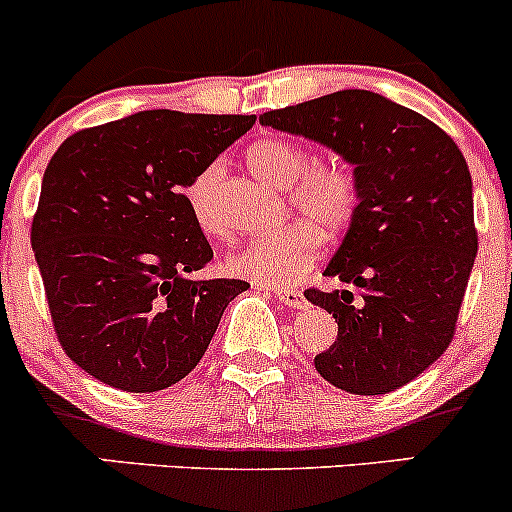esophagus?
<instances>
[{"instance_id":"34e87169","label":"esophagus","mask_w":512,"mask_h":512,"mask_svg":"<svg viewBox=\"0 0 512 512\" xmlns=\"http://www.w3.org/2000/svg\"><path fill=\"white\" fill-rule=\"evenodd\" d=\"M276 298L288 308H305L308 305L303 291H298V288H276Z\"/></svg>"}]
</instances>
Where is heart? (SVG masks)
Returning <instances> with one entry per match:
<instances>
[{
  "label": "heart",
  "mask_w": 512,
  "mask_h": 512,
  "mask_svg": "<svg viewBox=\"0 0 512 512\" xmlns=\"http://www.w3.org/2000/svg\"><path fill=\"white\" fill-rule=\"evenodd\" d=\"M249 162L266 182L288 187V202L303 217L263 231L226 256V266L236 276L283 286L291 283L323 246L325 234H340L355 219L360 207V179L347 162H315L310 152L291 140L266 138L249 147ZM221 177V165L212 162L184 187V202L197 226L207 234L217 231L212 194Z\"/></svg>",
  "instance_id": "heart-1"
}]
</instances>
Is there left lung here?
<instances>
[{
    "label": "left lung",
    "mask_w": 512,
    "mask_h": 512,
    "mask_svg": "<svg viewBox=\"0 0 512 512\" xmlns=\"http://www.w3.org/2000/svg\"><path fill=\"white\" fill-rule=\"evenodd\" d=\"M258 120L333 147L360 179V207L325 268L345 288L305 291L337 323L315 370L365 397L404 387L451 345L478 254L461 150L429 118L370 91H337Z\"/></svg>",
    "instance_id": "8db88e82"
}]
</instances>
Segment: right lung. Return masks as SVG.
<instances>
[{
	"label": "right lung",
	"mask_w": 512,
	"mask_h": 512,
	"mask_svg": "<svg viewBox=\"0 0 512 512\" xmlns=\"http://www.w3.org/2000/svg\"><path fill=\"white\" fill-rule=\"evenodd\" d=\"M256 115L142 110L73 133L51 157L31 249L63 352L123 392H160L197 367L249 283L192 281L214 251L184 187Z\"/></svg>",
	"instance_id": "obj_1"
}]
</instances>
